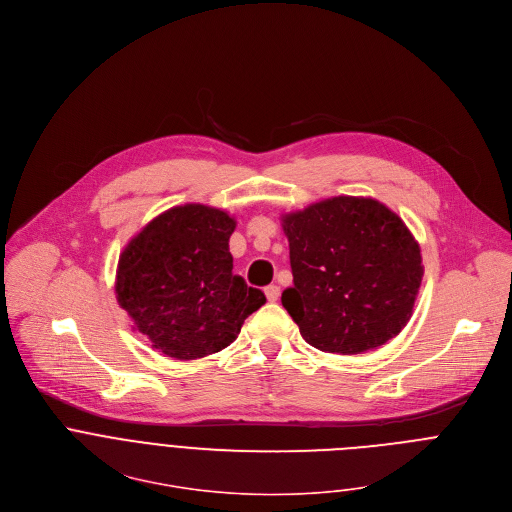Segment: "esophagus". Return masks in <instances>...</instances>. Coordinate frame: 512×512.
Listing matches in <instances>:
<instances>
[{
  "instance_id": "obj_1",
  "label": "esophagus",
  "mask_w": 512,
  "mask_h": 512,
  "mask_svg": "<svg viewBox=\"0 0 512 512\" xmlns=\"http://www.w3.org/2000/svg\"><path fill=\"white\" fill-rule=\"evenodd\" d=\"M265 295H267L269 301H277V299H279V287H277V285L265 287Z\"/></svg>"
}]
</instances>
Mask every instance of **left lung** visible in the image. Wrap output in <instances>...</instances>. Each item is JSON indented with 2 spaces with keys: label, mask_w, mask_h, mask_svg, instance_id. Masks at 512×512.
<instances>
[{
  "label": "left lung",
  "mask_w": 512,
  "mask_h": 512,
  "mask_svg": "<svg viewBox=\"0 0 512 512\" xmlns=\"http://www.w3.org/2000/svg\"><path fill=\"white\" fill-rule=\"evenodd\" d=\"M279 219L293 273L281 303L309 346L354 356L406 327L424 265L400 215L372 197L339 195Z\"/></svg>",
  "instance_id": "left-lung-1"
}]
</instances>
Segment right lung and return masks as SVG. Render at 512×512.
<instances>
[{
  "instance_id": "1",
  "label": "right lung",
  "mask_w": 512,
  "mask_h": 512,
  "mask_svg": "<svg viewBox=\"0 0 512 512\" xmlns=\"http://www.w3.org/2000/svg\"><path fill=\"white\" fill-rule=\"evenodd\" d=\"M235 227L223 209L185 203L156 215L124 245L116 301L154 352L175 360L217 354L265 305L259 289L233 275Z\"/></svg>"
}]
</instances>
